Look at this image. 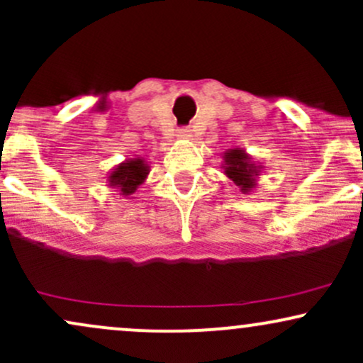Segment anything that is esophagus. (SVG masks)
Returning <instances> with one entry per match:
<instances>
[{
  "label": "esophagus",
  "mask_w": 363,
  "mask_h": 363,
  "mask_svg": "<svg viewBox=\"0 0 363 363\" xmlns=\"http://www.w3.org/2000/svg\"><path fill=\"white\" fill-rule=\"evenodd\" d=\"M179 136H181V138H191V129L189 128L179 129Z\"/></svg>",
  "instance_id": "esophagus-1"
}]
</instances>
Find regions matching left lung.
<instances>
[{"label": "left lung", "mask_w": 363, "mask_h": 363, "mask_svg": "<svg viewBox=\"0 0 363 363\" xmlns=\"http://www.w3.org/2000/svg\"><path fill=\"white\" fill-rule=\"evenodd\" d=\"M223 174L239 187L242 194L252 193L256 189L262 165L252 160V157L242 148H228L223 153Z\"/></svg>", "instance_id": "8db88e82"}]
</instances>
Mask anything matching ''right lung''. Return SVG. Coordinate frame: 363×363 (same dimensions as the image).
I'll return each instance as SVG.
<instances>
[{"label": "right lung", "instance_id": "1", "mask_svg": "<svg viewBox=\"0 0 363 363\" xmlns=\"http://www.w3.org/2000/svg\"><path fill=\"white\" fill-rule=\"evenodd\" d=\"M148 174L150 165L145 158H126L111 170L107 176V186L119 191V194L126 198V196L136 193V189L147 181Z\"/></svg>", "mask_w": 363, "mask_h": 363}]
</instances>
